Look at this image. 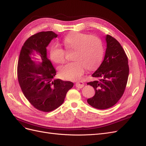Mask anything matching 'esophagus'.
Masks as SVG:
<instances>
[{
  "mask_svg": "<svg viewBox=\"0 0 146 146\" xmlns=\"http://www.w3.org/2000/svg\"><path fill=\"white\" fill-rule=\"evenodd\" d=\"M76 86L77 88H82L84 86V83L82 81H78L76 83Z\"/></svg>",
  "mask_w": 146,
  "mask_h": 146,
  "instance_id": "1",
  "label": "esophagus"
}]
</instances>
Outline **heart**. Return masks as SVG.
<instances>
[{"mask_svg":"<svg viewBox=\"0 0 146 146\" xmlns=\"http://www.w3.org/2000/svg\"><path fill=\"white\" fill-rule=\"evenodd\" d=\"M63 44L68 50H75L73 55L74 61L61 66L59 69L60 76L65 80H78L85 73L86 68L94 70L102 61L104 47L98 37L83 33H72L64 37ZM66 54V50L58 44L52 45L50 56L55 63H64Z\"/></svg>","mask_w":146,"mask_h":146,"instance_id":"obj_1","label":"heart"}]
</instances>
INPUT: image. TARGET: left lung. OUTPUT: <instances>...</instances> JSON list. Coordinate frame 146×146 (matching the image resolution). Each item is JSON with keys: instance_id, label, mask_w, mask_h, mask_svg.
<instances>
[{"instance_id": "left-lung-1", "label": "left lung", "mask_w": 146, "mask_h": 146, "mask_svg": "<svg viewBox=\"0 0 146 146\" xmlns=\"http://www.w3.org/2000/svg\"><path fill=\"white\" fill-rule=\"evenodd\" d=\"M105 58L98 69L92 75L96 80L87 83L94 88L95 95L87 100L97 109L113 107L125 91L129 74L125 52L116 39L107 35Z\"/></svg>"}]
</instances>
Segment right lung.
Returning <instances> with one entry per match:
<instances>
[{"label": "right lung", "instance_id": "right-lung-1", "mask_svg": "<svg viewBox=\"0 0 146 146\" xmlns=\"http://www.w3.org/2000/svg\"><path fill=\"white\" fill-rule=\"evenodd\" d=\"M58 35L52 31L41 32L29 37L22 47L17 68V78L25 98L39 111L50 112L63 104L74 84L55 79L56 70L47 58L46 47ZM36 51L42 62L31 59Z\"/></svg>", "mask_w": 146, "mask_h": 146}]
</instances>
